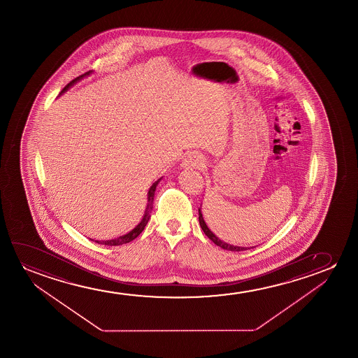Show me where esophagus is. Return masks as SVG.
Listing matches in <instances>:
<instances>
[{
    "mask_svg": "<svg viewBox=\"0 0 358 358\" xmlns=\"http://www.w3.org/2000/svg\"><path fill=\"white\" fill-rule=\"evenodd\" d=\"M206 165V159L198 152H191L187 155L186 159L182 162V166L191 167V169H201Z\"/></svg>",
    "mask_w": 358,
    "mask_h": 358,
    "instance_id": "34e87169",
    "label": "esophagus"
}]
</instances>
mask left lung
I'll list each match as a JSON object with an SVG mask.
<instances>
[{
	"instance_id": "1",
	"label": "left lung",
	"mask_w": 358,
	"mask_h": 358,
	"mask_svg": "<svg viewBox=\"0 0 358 358\" xmlns=\"http://www.w3.org/2000/svg\"><path fill=\"white\" fill-rule=\"evenodd\" d=\"M201 209V206L199 208V224H201V230L204 231V234H206L216 245H219L222 250H232V252H241V250H250V248H247V247H238V245H230V243H226L224 241H221L219 237H216V236L211 232L210 229L208 227V225H206L204 219H203ZM250 248H253V247H250Z\"/></svg>"
}]
</instances>
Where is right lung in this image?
Segmentation results:
<instances>
[{
	"mask_svg": "<svg viewBox=\"0 0 358 358\" xmlns=\"http://www.w3.org/2000/svg\"><path fill=\"white\" fill-rule=\"evenodd\" d=\"M90 74V71L87 72V73L82 74V76H79L77 78H74L72 82H69L64 89H62V92L61 93H64L66 90H69V88H71L74 83H77L78 80L85 77V76H88ZM162 178H159L157 181L154 182L152 183V187L149 188V192H148V204L147 208H145V213H144V215H143V219L141 220V222L138 224L132 231H129L128 234L126 235L120 236L117 238H113V240L108 241H95L96 243L99 245H124V243H128V242H131V241L134 240V238H137L138 236L142 234V231L144 230V227L147 226L148 221L150 219V213L152 210V201H154V194H155V189H157V183L160 182Z\"/></svg>",
	"mask_w": 358,
	"mask_h": 358,
	"instance_id": "right-lung-1",
	"label": "right lung"
}]
</instances>
